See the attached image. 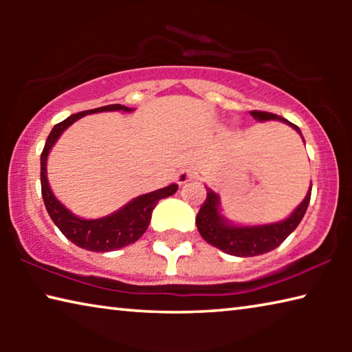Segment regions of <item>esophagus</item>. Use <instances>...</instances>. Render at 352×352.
Returning <instances> with one entry per match:
<instances>
[{"label":"esophagus","mask_w":352,"mask_h":352,"mask_svg":"<svg viewBox=\"0 0 352 352\" xmlns=\"http://www.w3.org/2000/svg\"><path fill=\"white\" fill-rule=\"evenodd\" d=\"M192 177H194V170L192 169H190V168H183V169L178 170L177 183L178 184H184L186 182H189Z\"/></svg>","instance_id":"1"}]
</instances>
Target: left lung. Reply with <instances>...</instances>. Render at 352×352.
Listing matches in <instances>:
<instances>
[{"label":"left lung","instance_id":"obj_1","mask_svg":"<svg viewBox=\"0 0 352 352\" xmlns=\"http://www.w3.org/2000/svg\"><path fill=\"white\" fill-rule=\"evenodd\" d=\"M252 116L258 121H269V119H278L289 126L294 127L298 133V129L295 124L289 122L278 115H273L269 111H259L253 110L250 111ZM311 192L312 186L309 188L305 200L301 201L300 206L290 214V216L283 220V222L270 223V225H259V226H234L230 225L226 220L219 214V197L216 192L206 188V200L201 205L200 211L195 217V223H197V230L204 239L211 243L222 252L241 256V258H250V256H259L264 253H269L272 250L281 245V243L287 239V236L294 231L300 222L305 217L306 210L311 201Z\"/></svg>","mask_w":352,"mask_h":352}]
</instances>
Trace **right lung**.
Instances as JSON below:
<instances>
[{
    "label": "right lung",
    "instance_id": "1",
    "mask_svg": "<svg viewBox=\"0 0 352 352\" xmlns=\"http://www.w3.org/2000/svg\"><path fill=\"white\" fill-rule=\"evenodd\" d=\"M113 110L130 111V109L121 104H111L99 107V109L76 113V115H71L69 118L65 119V121L56 124L54 129L51 130L50 136H47L43 152H41L40 157L41 195H43L47 214H50L52 222L57 225V228L62 231V234L67 237V239L76 243L77 247L88 250V252H113V250L127 247L130 243L138 241L140 237L144 234L148 223H151L153 208L157 206L160 200L175 194L178 189V184H169L168 188L140 195V197L133 199L130 204L121 208L119 211L113 212L111 216L96 220L79 219L74 216L73 212H69L67 208L54 197L46 178V160L51 147L54 146V142L58 140V136L62 135L63 130L68 129L71 124L77 121V119H80L85 115H91V113Z\"/></svg>",
    "mask_w": 352,
    "mask_h": 352
}]
</instances>
